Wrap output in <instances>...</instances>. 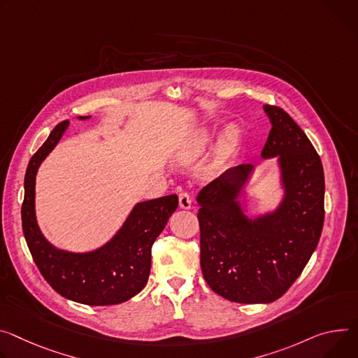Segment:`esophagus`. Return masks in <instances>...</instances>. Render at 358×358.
<instances>
[{
	"instance_id": "esophagus-1",
	"label": "esophagus",
	"mask_w": 358,
	"mask_h": 358,
	"mask_svg": "<svg viewBox=\"0 0 358 358\" xmlns=\"http://www.w3.org/2000/svg\"><path fill=\"white\" fill-rule=\"evenodd\" d=\"M178 203H180V207L184 210H189L192 207V200L189 197V194L185 191L178 194Z\"/></svg>"
}]
</instances>
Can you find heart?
I'll return each instance as SVG.
<instances>
[{"label": "heart", "instance_id": "b5f03b06", "mask_svg": "<svg viewBox=\"0 0 358 358\" xmlns=\"http://www.w3.org/2000/svg\"><path fill=\"white\" fill-rule=\"evenodd\" d=\"M238 129L234 125H230L225 128L224 131V137H222V143L227 148H233L237 143H238ZM213 137L208 131H201L199 133L196 137L191 140V143L187 145V148L182 152V157L187 159L196 158L197 155H200L201 152H204V150L210 145Z\"/></svg>", "mask_w": 358, "mask_h": 358}]
</instances>
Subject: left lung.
<instances>
[{"label": "left lung", "mask_w": 358, "mask_h": 358, "mask_svg": "<svg viewBox=\"0 0 358 358\" xmlns=\"http://www.w3.org/2000/svg\"><path fill=\"white\" fill-rule=\"evenodd\" d=\"M271 129L262 158L277 157L284 196L275 210L248 217L240 201L254 171L240 164L197 196L201 270L218 296L273 303L292 285L317 248L324 222V171L303 129L284 110L264 106Z\"/></svg>", "instance_id": "left-lung-1"}]
</instances>
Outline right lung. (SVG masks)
<instances>
[{
  "label": "right lung",
  "mask_w": 358,
  "mask_h": 358,
  "mask_svg": "<svg viewBox=\"0 0 358 358\" xmlns=\"http://www.w3.org/2000/svg\"><path fill=\"white\" fill-rule=\"evenodd\" d=\"M78 117V120H88ZM70 121L59 122L31 157L24 178L22 231L38 270L59 296L87 306H114L145 287L151 247L178 207L176 194L137 203L115 236L100 248L73 252L54 247L41 233L36 215V177L41 162L59 143Z\"/></svg>",
  "instance_id": "add662e5"
}]
</instances>
